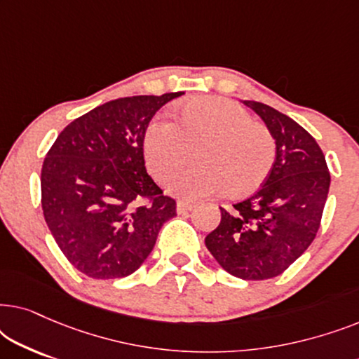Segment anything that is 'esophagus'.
<instances>
[{"label":"esophagus","mask_w":359,"mask_h":359,"mask_svg":"<svg viewBox=\"0 0 359 359\" xmlns=\"http://www.w3.org/2000/svg\"><path fill=\"white\" fill-rule=\"evenodd\" d=\"M196 205L193 203H184V201H180L178 204H176V212L178 214H186L189 212V210H193Z\"/></svg>","instance_id":"obj_1"}]
</instances>
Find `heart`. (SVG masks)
Instances as JSON below:
<instances>
[{
	"instance_id": "b5f03b06",
	"label": "heart",
	"mask_w": 359,
	"mask_h": 359,
	"mask_svg": "<svg viewBox=\"0 0 359 359\" xmlns=\"http://www.w3.org/2000/svg\"><path fill=\"white\" fill-rule=\"evenodd\" d=\"M193 168L176 175L171 194L201 199L224 193L243 196L257 191L273 168L276 145L266 127L237 102L201 96L184 102L176 112V126L154 121L147 127L144 154L150 173L166 181L189 160Z\"/></svg>"
}]
</instances>
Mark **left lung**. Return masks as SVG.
Returning a JSON list of instances; mask_svg holds the SVG:
<instances>
[{
  "label": "left lung",
  "mask_w": 359,
  "mask_h": 359,
  "mask_svg": "<svg viewBox=\"0 0 359 359\" xmlns=\"http://www.w3.org/2000/svg\"><path fill=\"white\" fill-rule=\"evenodd\" d=\"M242 102L271 132L276 158L257 193L233 209L220 208L205 247L232 276L263 281L279 276L316 238L330 173L316 139L296 121L263 102Z\"/></svg>",
  "instance_id": "obj_1"
}]
</instances>
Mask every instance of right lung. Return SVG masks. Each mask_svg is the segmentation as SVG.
Masks as SVG:
<instances>
[{
	"label": "right lung",
	"instance_id": "1",
	"mask_svg": "<svg viewBox=\"0 0 359 359\" xmlns=\"http://www.w3.org/2000/svg\"><path fill=\"white\" fill-rule=\"evenodd\" d=\"M181 95L104 102L70 122L48 150L43 217L62 253L86 276H129L176 215L175 199L147 173L144 137L155 112Z\"/></svg>",
	"mask_w": 359,
	"mask_h": 359
}]
</instances>
